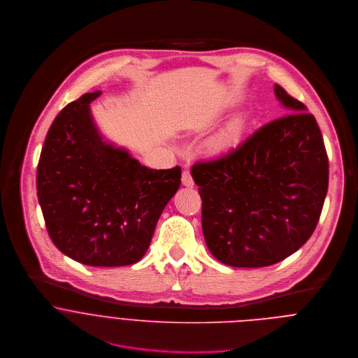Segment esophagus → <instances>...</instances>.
Masks as SVG:
<instances>
[{
  "label": "esophagus",
  "mask_w": 358,
  "mask_h": 358,
  "mask_svg": "<svg viewBox=\"0 0 358 358\" xmlns=\"http://www.w3.org/2000/svg\"><path fill=\"white\" fill-rule=\"evenodd\" d=\"M182 183H183V186H186V187H193V186H194V180H193V178H192L189 169H185V171H183V173H182Z\"/></svg>",
  "instance_id": "obj_1"
}]
</instances>
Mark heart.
<instances>
[{"label": "heart", "mask_w": 358, "mask_h": 358, "mask_svg": "<svg viewBox=\"0 0 358 358\" xmlns=\"http://www.w3.org/2000/svg\"><path fill=\"white\" fill-rule=\"evenodd\" d=\"M243 133V123L240 120L231 122L227 127H224L213 140V147L215 150H227L234 147Z\"/></svg>", "instance_id": "1"}]
</instances>
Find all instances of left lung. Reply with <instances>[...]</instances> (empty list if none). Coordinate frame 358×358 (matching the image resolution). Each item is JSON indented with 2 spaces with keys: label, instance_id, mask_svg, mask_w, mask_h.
Wrapping results in <instances>:
<instances>
[{
  "label": "left lung",
  "instance_id": "1",
  "mask_svg": "<svg viewBox=\"0 0 358 358\" xmlns=\"http://www.w3.org/2000/svg\"><path fill=\"white\" fill-rule=\"evenodd\" d=\"M275 96L290 114L190 171L207 247L229 266H268L296 252L315 231L327 197L329 164L317 120L279 85Z\"/></svg>",
  "mask_w": 358,
  "mask_h": 358
}]
</instances>
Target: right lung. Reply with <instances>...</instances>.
Wrapping results in <instances>:
<instances>
[{
	"label": "right lung",
	"instance_id": "1",
	"mask_svg": "<svg viewBox=\"0 0 358 358\" xmlns=\"http://www.w3.org/2000/svg\"><path fill=\"white\" fill-rule=\"evenodd\" d=\"M86 93L52 122L37 166V197L52 243L90 266L136 264L180 186L182 169H150L110 143Z\"/></svg>",
	"mask_w": 358,
	"mask_h": 358
}]
</instances>
